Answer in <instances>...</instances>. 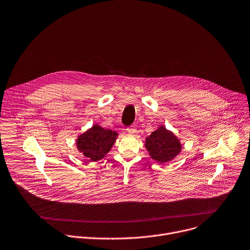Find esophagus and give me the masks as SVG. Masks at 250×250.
Here are the masks:
<instances>
[{
  "label": "esophagus",
  "instance_id": "1",
  "mask_svg": "<svg viewBox=\"0 0 250 250\" xmlns=\"http://www.w3.org/2000/svg\"><path fill=\"white\" fill-rule=\"evenodd\" d=\"M126 131H127L129 134H133V133L137 132V129H135L134 126H128V127L126 128Z\"/></svg>",
  "mask_w": 250,
  "mask_h": 250
}]
</instances>
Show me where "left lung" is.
<instances>
[{"label":"left lung","mask_w":250,"mask_h":250,"mask_svg":"<svg viewBox=\"0 0 250 250\" xmlns=\"http://www.w3.org/2000/svg\"><path fill=\"white\" fill-rule=\"evenodd\" d=\"M145 146L152 160L161 164L172 161L183 148L180 141L165 125L152 131Z\"/></svg>","instance_id":"1"}]
</instances>
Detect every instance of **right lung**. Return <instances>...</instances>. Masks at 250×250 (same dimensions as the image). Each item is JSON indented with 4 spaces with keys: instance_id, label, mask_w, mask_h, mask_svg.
<instances>
[{
    "instance_id": "add662e5",
    "label": "right lung",
    "mask_w": 250,
    "mask_h": 250,
    "mask_svg": "<svg viewBox=\"0 0 250 250\" xmlns=\"http://www.w3.org/2000/svg\"><path fill=\"white\" fill-rule=\"evenodd\" d=\"M118 132L105 129L99 125H94L77 139V147L87 161L102 160L110 150L118 138Z\"/></svg>"
}]
</instances>
